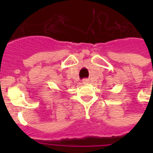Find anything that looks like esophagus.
<instances>
[{
	"label": "esophagus",
	"instance_id": "esophagus-1",
	"mask_svg": "<svg viewBox=\"0 0 153 153\" xmlns=\"http://www.w3.org/2000/svg\"><path fill=\"white\" fill-rule=\"evenodd\" d=\"M82 83H83V84L89 83V80H88V79H82Z\"/></svg>",
	"mask_w": 153,
	"mask_h": 153
}]
</instances>
